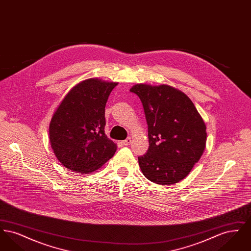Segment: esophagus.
I'll return each instance as SVG.
<instances>
[{
	"label": "esophagus",
	"instance_id": "34e87169",
	"mask_svg": "<svg viewBox=\"0 0 251 251\" xmlns=\"http://www.w3.org/2000/svg\"><path fill=\"white\" fill-rule=\"evenodd\" d=\"M131 143V137H128L127 139H125V140H123L122 141V144L124 145V146H129L130 144Z\"/></svg>",
	"mask_w": 251,
	"mask_h": 251
}]
</instances>
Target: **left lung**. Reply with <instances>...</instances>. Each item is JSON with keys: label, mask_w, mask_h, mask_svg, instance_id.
<instances>
[{"label": "left lung", "mask_w": 251, "mask_h": 251, "mask_svg": "<svg viewBox=\"0 0 251 251\" xmlns=\"http://www.w3.org/2000/svg\"><path fill=\"white\" fill-rule=\"evenodd\" d=\"M130 91L143 104L150 147L138 157L144 176L158 184L184 179L202 155L206 126L191 100L178 89L161 84L133 85Z\"/></svg>", "instance_id": "1"}]
</instances>
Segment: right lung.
I'll use <instances>...</instances> for the list:
<instances>
[{"mask_svg": "<svg viewBox=\"0 0 251 251\" xmlns=\"http://www.w3.org/2000/svg\"><path fill=\"white\" fill-rule=\"evenodd\" d=\"M118 83L87 79L66 95L50 123V142L64 167L91 173L111 159L117 145L104 133L105 105Z\"/></svg>", "mask_w": 251, "mask_h": 251, "instance_id": "add662e5", "label": "right lung"}]
</instances>
